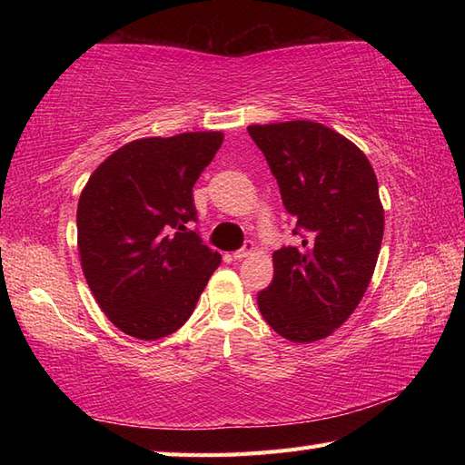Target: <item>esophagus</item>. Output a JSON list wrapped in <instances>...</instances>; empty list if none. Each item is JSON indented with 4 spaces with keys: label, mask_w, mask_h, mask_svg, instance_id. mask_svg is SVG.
Listing matches in <instances>:
<instances>
[{
    "label": "esophagus",
    "mask_w": 465,
    "mask_h": 465,
    "mask_svg": "<svg viewBox=\"0 0 465 465\" xmlns=\"http://www.w3.org/2000/svg\"><path fill=\"white\" fill-rule=\"evenodd\" d=\"M255 252L253 248V242H245V245L242 250L233 252V260H243V258H250V255Z\"/></svg>",
    "instance_id": "1"
}]
</instances>
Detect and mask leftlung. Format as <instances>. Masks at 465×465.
<instances>
[{
	"label": "left lung",
	"mask_w": 465,
	"mask_h": 465,
	"mask_svg": "<svg viewBox=\"0 0 465 465\" xmlns=\"http://www.w3.org/2000/svg\"><path fill=\"white\" fill-rule=\"evenodd\" d=\"M293 217L300 245L273 252L258 308L295 343L328 338L358 308L383 238L378 177L358 145L322 124L250 125Z\"/></svg>",
	"instance_id": "obj_1"
}]
</instances>
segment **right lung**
<instances>
[{
  "label": "right lung",
  "instance_id": "right-lung-1",
  "mask_svg": "<svg viewBox=\"0 0 465 465\" xmlns=\"http://www.w3.org/2000/svg\"><path fill=\"white\" fill-rule=\"evenodd\" d=\"M222 132L145 137L114 152L77 203V248L87 285L110 322L160 340L190 320L222 255L197 232L193 183Z\"/></svg>",
  "mask_w": 465,
  "mask_h": 465
}]
</instances>
